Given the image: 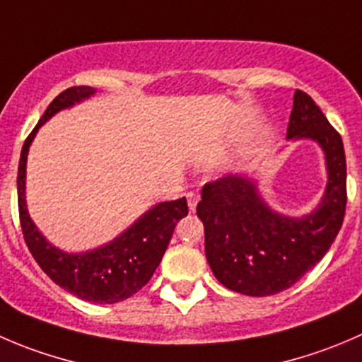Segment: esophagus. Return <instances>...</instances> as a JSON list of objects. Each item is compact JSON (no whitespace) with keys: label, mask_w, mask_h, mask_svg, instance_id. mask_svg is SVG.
Here are the masks:
<instances>
[{"label":"esophagus","mask_w":362,"mask_h":362,"mask_svg":"<svg viewBox=\"0 0 362 362\" xmlns=\"http://www.w3.org/2000/svg\"><path fill=\"white\" fill-rule=\"evenodd\" d=\"M198 202H199V196L196 194V192H187V205H189V210H191V212H194Z\"/></svg>","instance_id":"obj_1"}]
</instances>
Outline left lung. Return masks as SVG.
<instances>
[{
  "instance_id": "8db88e82",
  "label": "left lung",
  "mask_w": 362,
  "mask_h": 362,
  "mask_svg": "<svg viewBox=\"0 0 362 362\" xmlns=\"http://www.w3.org/2000/svg\"><path fill=\"white\" fill-rule=\"evenodd\" d=\"M286 138H310L325 153L329 182L315 212L300 219L274 212L255 182L242 175L206 182L196 206L214 276L221 285L244 296H274L296 285L324 258L345 217L346 160L341 136L300 90L293 95Z\"/></svg>"
}]
</instances>
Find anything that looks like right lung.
Returning a JSON list of instances; mask_svg holds the SVG:
<instances>
[{
  "instance_id": "1",
  "label": "right lung",
  "mask_w": 362,
  "mask_h": 362,
  "mask_svg": "<svg viewBox=\"0 0 362 362\" xmlns=\"http://www.w3.org/2000/svg\"><path fill=\"white\" fill-rule=\"evenodd\" d=\"M90 86H72L59 93L37 127L30 132L21 150L19 173H17V199H19V219L24 240L33 255L35 262L58 286L65 288L79 299L99 304H115L129 299L143 288L163 259L164 251L171 240L175 226L182 217L187 216V199L164 202L143 214L127 231L99 249L79 255L59 251L45 240L31 221L26 209V159L31 141L42 124L52 115L65 107L74 106L83 99L93 95Z\"/></svg>"
}]
</instances>
